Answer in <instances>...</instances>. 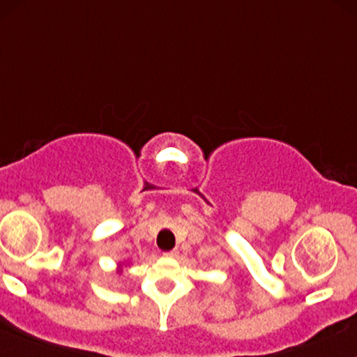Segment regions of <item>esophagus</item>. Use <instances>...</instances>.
Returning <instances> with one entry per match:
<instances>
[{
  "label": "esophagus",
  "mask_w": 357,
  "mask_h": 357,
  "mask_svg": "<svg viewBox=\"0 0 357 357\" xmlns=\"http://www.w3.org/2000/svg\"><path fill=\"white\" fill-rule=\"evenodd\" d=\"M178 252H179L178 249L174 248V249H171V251H166L165 256H166V257H176V256H178Z\"/></svg>",
  "instance_id": "esophagus-1"
}]
</instances>
